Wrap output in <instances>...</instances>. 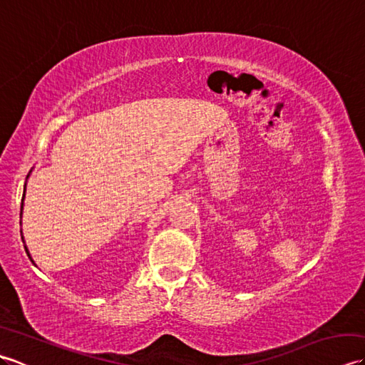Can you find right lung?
I'll return each instance as SVG.
<instances>
[{"mask_svg": "<svg viewBox=\"0 0 365 365\" xmlns=\"http://www.w3.org/2000/svg\"><path fill=\"white\" fill-rule=\"evenodd\" d=\"M28 177H29V174H28ZM26 177V178H28ZM25 192H26V183H25V191H23V197H21V210H20V216H21V213H23V200H25ZM21 240H23V235H21ZM25 250H26V252H28V257L31 259V262L34 263V260H33V257H31V254H29V251H28V247H26V245H25ZM36 265V263H34Z\"/></svg>", "mask_w": 365, "mask_h": 365, "instance_id": "obj_1", "label": "right lung"}]
</instances>
